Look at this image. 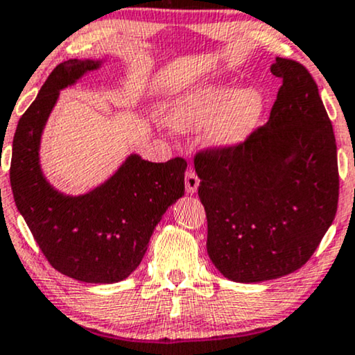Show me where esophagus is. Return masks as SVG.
I'll return each instance as SVG.
<instances>
[{
	"mask_svg": "<svg viewBox=\"0 0 355 355\" xmlns=\"http://www.w3.org/2000/svg\"><path fill=\"white\" fill-rule=\"evenodd\" d=\"M199 178H197V174L194 171H187L186 173V191L187 194H196L197 189H199Z\"/></svg>",
	"mask_w": 355,
	"mask_h": 355,
	"instance_id": "esophagus-1",
	"label": "esophagus"
}]
</instances>
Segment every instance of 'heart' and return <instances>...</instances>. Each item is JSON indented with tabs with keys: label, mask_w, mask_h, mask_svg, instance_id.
Returning a JSON list of instances; mask_svg holds the SVG:
<instances>
[{
	"label": "heart",
	"mask_w": 355,
	"mask_h": 355,
	"mask_svg": "<svg viewBox=\"0 0 355 355\" xmlns=\"http://www.w3.org/2000/svg\"><path fill=\"white\" fill-rule=\"evenodd\" d=\"M264 112V96L256 87L210 83L174 101L168 123L176 133L209 127L204 141L211 150H234L250 140Z\"/></svg>",
	"instance_id": "obj_1"
}]
</instances>
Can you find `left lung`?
Returning <instances> with one entry per match:
<instances>
[{
  "instance_id": "left-lung-1",
  "label": "left lung",
  "mask_w": 355,
  "mask_h": 355,
  "mask_svg": "<svg viewBox=\"0 0 355 355\" xmlns=\"http://www.w3.org/2000/svg\"><path fill=\"white\" fill-rule=\"evenodd\" d=\"M282 80L269 121L234 150L196 156L207 252L220 274L257 284L310 259L338 210V150L318 86L300 63L275 58Z\"/></svg>"
}]
</instances>
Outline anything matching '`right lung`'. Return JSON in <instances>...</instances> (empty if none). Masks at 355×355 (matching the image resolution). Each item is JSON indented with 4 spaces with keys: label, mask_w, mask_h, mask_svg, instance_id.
<instances>
[{
    "label": "right lung",
    "mask_w": 355,
    "mask_h": 355,
    "mask_svg": "<svg viewBox=\"0 0 355 355\" xmlns=\"http://www.w3.org/2000/svg\"><path fill=\"white\" fill-rule=\"evenodd\" d=\"M104 63L71 58L50 73L17 123L9 171L17 210L44 256L58 272L87 284L121 282L138 268L164 211L184 196L187 168L182 158L151 163L132 153L85 194L68 196L49 182L40 141L60 91Z\"/></svg>",
    "instance_id": "right-lung-1"
}]
</instances>
